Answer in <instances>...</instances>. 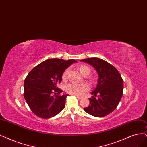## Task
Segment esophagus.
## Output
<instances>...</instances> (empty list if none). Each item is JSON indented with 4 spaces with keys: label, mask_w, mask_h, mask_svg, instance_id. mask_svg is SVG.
<instances>
[{
    "label": "esophagus",
    "mask_w": 147,
    "mask_h": 147,
    "mask_svg": "<svg viewBox=\"0 0 147 147\" xmlns=\"http://www.w3.org/2000/svg\"><path fill=\"white\" fill-rule=\"evenodd\" d=\"M76 98H77L78 99H79V100H80V99H82V97H79V96H76Z\"/></svg>",
    "instance_id": "esophagus-1"
}]
</instances>
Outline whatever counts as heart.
I'll use <instances>...</instances> for the list:
<instances>
[{
  "label": "heart",
  "instance_id": "heart-1",
  "mask_svg": "<svg viewBox=\"0 0 147 147\" xmlns=\"http://www.w3.org/2000/svg\"><path fill=\"white\" fill-rule=\"evenodd\" d=\"M79 71L83 75L90 73L91 70L90 68L85 65H82L79 67ZM69 73V68L65 69L62 75V78L63 80H65L67 79L68 74ZM90 90V85L85 82L84 83H76V82H70L65 87V91L67 93L75 95L78 96H81L85 94L86 91Z\"/></svg>",
  "mask_w": 147,
  "mask_h": 147
}]
</instances>
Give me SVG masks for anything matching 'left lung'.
Wrapping results in <instances>:
<instances>
[{"instance_id": "left-lung-1", "label": "left lung", "mask_w": 147, "mask_h": 147, "mask_svg": "<svg viewBox=\"0 0 147 147\" xmlns=\"http://www.w3.org/2000/svg\"><path fill=\"white\" fill-rule=\"evenodd\" d=\"M81 61L91 65L99 75L96 88L91 93L94 96L89 99L90 105L84 110L95 117L107 116L116 109L121 100L123 90L121 76L115 67L101 59L91 57Z\"/></svg>"}]
</instances>
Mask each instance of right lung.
<instances>
[{
    "label": "right lung",
    "instance_id": "right-lung-1",
    "mask_svg": "<svg viewBox=\"0 0 147 147\" xmlns=\"http://www.w3.org/2000/svg\"><path fill=\"white\" fill-rule=\"evenodd\" d=\"M74 59L65 61L50 59L32 68L24 81V98L35 115L43 119L55 116L65 108L68 94L57 84L62 81V75L73 63Z\"/></svg>",
    "mask_w": 147,
    "mask_h": 147
}]
</instances>
